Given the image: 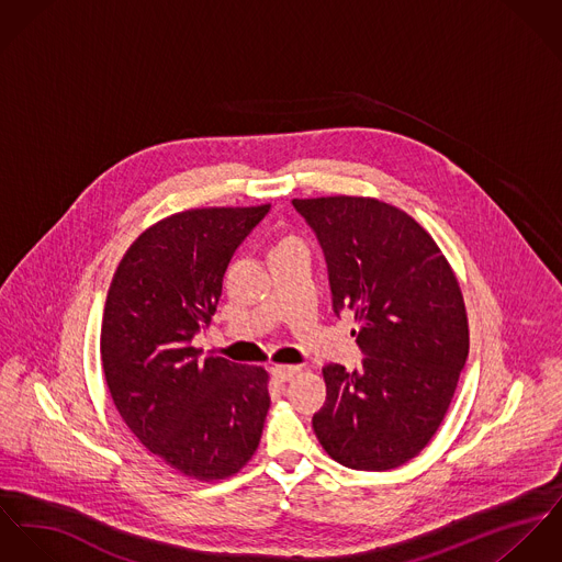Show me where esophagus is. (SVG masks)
<instances>
[{"label": "esophagus", "mask_w": 562, "mask_h": 562, "mask_svg": "<svg viewBox=\"0 0 562 562\" xmlns=\"http://www.w3.org/2000/svg\"><path fill=\"white\" fill-rule=\"evenodd\" d=\"M273 376L278 379V381H291L295 374L300 373V367H286V364H280V367H273Z\"/></svg>", "instance_id": "obj_1"}]
</instances>
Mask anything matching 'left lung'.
<instances>
[{"instance_id":"left-lung-1","label":"left lung","mask_w":562,"mask_h":562,"mask_svg":"<svg viewBox=\"0 0 562 562\" xmlns=\"http://www.w3.org/2000/svg\"><path fill=\"white\" fill-rule=\"evenodd\" d=\"M327 262L334 312L360 323V371L327 364L312 427L325 452L381 472L436 436L470 351L459 282L434 237L405 211L362 195L295 198Z\"/></svg>"}]
</instances>
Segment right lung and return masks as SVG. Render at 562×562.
Instances as JSON below:
<instances>
[{
	"mask_svg": "<svg viewBox=\"0 0 562 562\" xmlns=\"http://www.w3.org/2000/svg\"><path fill=\"white\" fill-rule=\"evenodd\" d=\"M260 206L175 213L126 250L103 311L101 362L119 414L166 465L198 481L237 474L258 448L269 374L200 358L235 250L267 215Z\"/></svg>",
	"mask_w": 562,
	"mask_h": 562,
	"instance_id": "right-lung-1",
	"label": "right lung"
}]
</instances>
